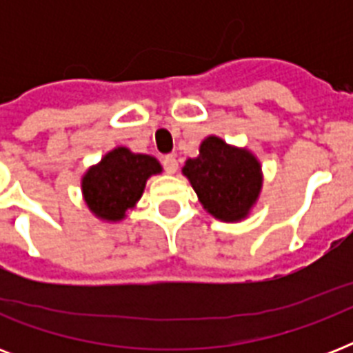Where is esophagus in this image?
I'll list each match as a JSON object with an SVG mask.
<instances>
[{"instance_id": "obj_1", "label": "esophagus", "mask_w": 353, "mask_h": 353, "mask_svg": "<svg viewBox=\"0 0 353 353\" xmlns=\"http://www.w3.org/2000/svg\"><path fill=\"white\" fill-rule=\"evenodd\" d=\"M163 166L168 174H176L177 172V159L176 155H165L163 157Z\"/></svg>"}]
</instances>
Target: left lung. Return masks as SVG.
<instances>
[{
  "label": "left lung",
  "instance_id": "obj_1",
  "mask_svg": "<svg viewBox=\"0 0 353 353\" xmlns=\"http://www.w3.org/2000/svg\"><path fill=\"white\" fill-rule=\"evenodd\" d=\"M203 209L221 221L245 220L262 190V166L247 148L209 135L183 166Z\"/></svg>",
  "mask_w": 353,
  "mask_h": 353
}]
</instances>
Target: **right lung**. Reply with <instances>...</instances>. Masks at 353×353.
<instances>
[{
  "instance_id": "1",
  "label": "right lung",
  "mask_w": 353,
  "mask_h": 353,
  "mask_svg": "<svg viewBox=\"0 0 353 353\" xmlns=\"http://www.w3.org/2000/svg\"><path fill=\"white\" fill-rule=\"evenodd\" d=\"M161 163L152 155L133 154L124 146L108 152L82 177L85 205L97 218L121 221L135 207L146 187V179L161 174Z\"/></svg>"
}]
</instances>
